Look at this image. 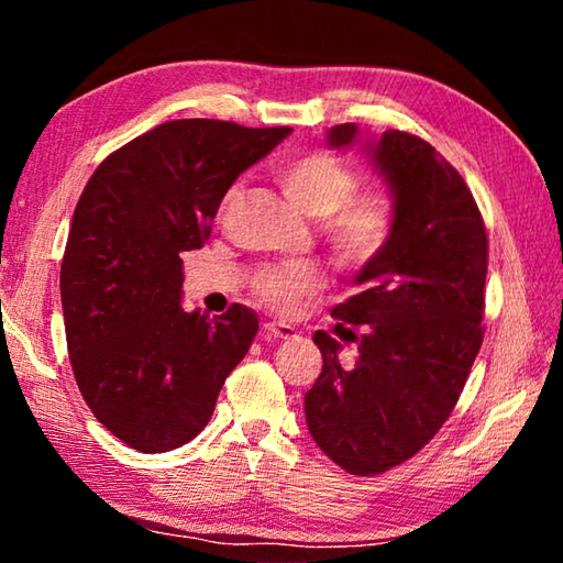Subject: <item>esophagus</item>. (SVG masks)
I'll list each match as a JSON object with an SVG mask.
<instances>
[{"instance_id":"34e87169","label":"esophagus","mask_w":563,"mask_h":563,"mask_svg":"<svg viewBox=\"0 0 563 563\" xmlns=\"http://www.w3.org/2000/svg\"><path fill=\"white\" fill-rule=\"evenodd\" d=\"M263 332H265V335H268V338H278V340H292V338H298V330H295L292 325H285V322H265Z\"/></svg>"}]
</instances>
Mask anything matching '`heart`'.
Instances as JSON below:
<instances>
[{
  "instance_id": "heart-1",
  "label": "heart",
  "mask_w": 563,
  "mask_h": 563,
  "mask_svg": "<svg viewBox=\"0 0 563 563\" xmlns=\"http://www.w3.org/2000/svg\"><path fill=\"white\" fill-rule=\"evenodd\" d=\"M273 176L283 194L300 208L305 216L316 218L320 238L330 253L347 265L362 268L383 255L397 231V201L385 186L357 188V174L345 158L330 151H308L273 166ZM241 196L233 186L223 198L228 211ZM322 273L310 263L268 268L255 278V292L265 302L285 305L298 302L305 295L320 290Z\"/></svg>"
}]
</instances>
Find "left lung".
<instances>
[{"label": "left lung", "instance_id": "1", "mask_svg": "<svg viewBox=\"0 0 563 563\" xmlns=\"http://www.w3.org/2000/svg\"><path fill=\"white\" fill-rule=\"evenodd\" d=\"M355 136V123H340L328 141ZM369 161L397 201V231L357 273L360 290L332 308L338 335L357 342L355 365L342 367L340 342L318 330L322 373L305 395L312 440L357 476L412 460L452 415L484 340L489 263L472 190L440 151L385 131Z\"/></svg>", "mask_w": 563, "mask_h": 563}]
</instances>
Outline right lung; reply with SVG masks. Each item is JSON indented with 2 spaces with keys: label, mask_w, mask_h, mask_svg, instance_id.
Wrapping results in <instances>:
<instances>
[{
  "label": "right lung",
  "mask_w": 563,
  "mask_h": 563,
  "mask_svg": "<svg viewBox=\"0 0 563 563\" xmlns=\"http://www.w3.org/2000/svg\"><path fill=\"white\" fill-rule=\"evenodd\" d=\"M288 133L166 121L103 158L76 203L59 283L66 347L93 417L131 450L194 440L258 332L238 302L216 318L180 308V253L208 241L225 190Z\"/></svg>",
  "instance_id": "right-lung-1"
}]
</instances>
